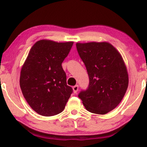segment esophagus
<instances>
[{"instance_id": "esophagus-1", "label": "esophagus", "mask_w": 147, "mask_h": 147, "mask_svg": "<svg viewBox=\"0 0 147 147\" xmlns=\"http://www.w3.org/2000/svg\"><path fill=\"white\" fill-rule=\"evenodd\" d=\"M72 89H73V92H75V93H76V92H77V90H78V89H79V86L78 85L74 86L72 87Z\"/></svg>"}]
</instances>
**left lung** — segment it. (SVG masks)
<instances>
[{"instance_id": "obj_1", "label": "left lung", "mask_w": 147, "mask_h": 147, "mask_svg": "<svg viewBox=\"0 0 147 147\" xmlns=\"http://www.w3.org/2000/svg\"><path fill=\"white\" fill-rule=\"evenodd\" d=\"M89 77L88 86L79 93L87 111L104 115L121 102L127 90L129 76L120 54L109 43L76 44Z\"/></svg>"}]
</instances>
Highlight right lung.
<instances>
[{
	"label": "right lung",
	"instance_id": "1",
	"mask_svg": "<svg viewBox=\"0 0 147 147\" xmlns=\"http://www.w3.org/2000/svg\"><path fill=\"white\" fill-rule=\"evenodd\" d=\"M73 42L41 40L33 45L22 67L20 86L27 102L37 113L53 116L61 113L73 90L67 85L61 64Z\"/></svg>",
	"mask_w": 147,
	"mask_h": 147
}]
</instances>
